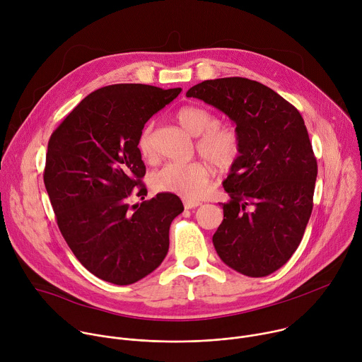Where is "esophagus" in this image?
<instances>
[{
  "label": "esophagus",
  "instance_id": "obj_1",
  "mask_svg": "<svg viewBox=\"0 0 362 362\" xmlns=\"http://www.w3.org/2000/svg\"><path fill=\"white\" fill-rule=\"evenodd\" d=\"M183 204H185V209H193V208H197V206L202 204L200 200H189V199H185L183 200Z\"/></svg>",
  "mask_w": 362,
  "mask_h": 362
}]
</instances>
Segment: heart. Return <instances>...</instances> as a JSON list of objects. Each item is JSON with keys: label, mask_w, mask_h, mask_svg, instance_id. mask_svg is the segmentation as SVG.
Wrapping results in <instances>:
<instances>
[{"label": "heart", "mask_w": 362, "mask_h": 362, "mask_svg": "<svg viewBox=\"0 0 362 362\" xmlns=\"http://www.w3.org/2000/svg\"><path fill=\"white\" fill-rule=\"evenodd\" d=\"M177 122L185 130L197 139V150L203 158L216 168L225 169L236 160L240 141L238 132L218 123V117L200 106H185L176 113ZM137 148L143 159L151 158L150 129H144L139 137ZM211 177V170L203 162H169L150 176L153 190L180 194L186 199H196L202 194Z\"/></svg>", "instance_id": "1"}]
</instances>
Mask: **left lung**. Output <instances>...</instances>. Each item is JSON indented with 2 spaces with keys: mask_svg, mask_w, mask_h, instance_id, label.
<instances>
[{
  "mask_svg": "<svg viewBox=\"0 0 362 362\" xmlns=\"http://www.w3.org/2000/svg\"><path fill=\"white\" fill-rule=\"evenodd\" d=\"M236 124L239 156L223 182L230 196L214 235L221 259L267 276L299 246L313 214L318 165L300 113L272 88L243 77L202 81L186 93Z\"/></svg>",
  "mask_w": 362,
  "mask_h": 362,
  "instance_id": "1",
  "label": "left lung"
}]
</instances>
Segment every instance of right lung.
<instances>
[{
    "label": "right lung",
    "instance_id": "obj_1",
    "mask_svg": "<svg viewBox=\"0 0 362 362\" xmlns=\"http://www.w3.org/2000/svg\"><path fill=\"white\" fill-rule=\"evenodd\" d=\"M182 88L101 87L73 109L48 140L44 185L59 229L97 278L130 285L151 274L169 250L172 221L183 212L173 193L147 194L137 141L146 122Z\"/></svg>",
    "mask_w": 362,
    "mask_h": 362
}]
</instances>
